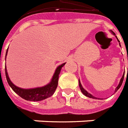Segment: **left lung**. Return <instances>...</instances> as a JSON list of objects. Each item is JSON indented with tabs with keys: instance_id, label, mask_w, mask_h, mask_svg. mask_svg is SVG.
<instances>
[{
	"instance_id": "1",
	"label": "left lung",
	"mask_w": 128,
	"mask_h": 128,
	"mask_svg": "<svg viewBox=\"0 0 128 128\" xmlns=\"http://www.w3.org/2000/svg\"><path fill=\"white\" fill-rule=\"evenodd\" d=\"M110 32H111V33H112V34H113V35H114L115 36H116V39H117V40H118V42H119V45H120V41H119V40L118 39V38H117V37H116V34H115L114 33V32H113L112 31H110ZM124 75H125V74H124V75H123V76H122V78H120V82H119V83H118V85L117 87H116V89H115L114 93H115V92H116L117 91L118 89L120 88V86H121V85H122V83H123V81H124ZM78 83H79V88H80V90H81V92H82V93H83V94L85 95L86 96H88V97H89V98H94V99H97L98 98L95 97L94 96L92 95L91 94H90V93H89L88 92L86 91V90L83 88V86H82V85H81V83H80V80H79V79H78ZM98 99H99V98H98Z\"/></svg>"
}]
</instances>
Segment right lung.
Returning a JSON list of instances; mask_svg holds the SVG:
<instances>
[{
    "instance_id": "1",
    "label": "right lung",
    "mask_w": 128,
    "mask_h": 128,
    "mask_svg": "<svg viewBox=\"0 0 128 128\" xmlns=\"http://www.w3.org/2000/svg\"><path fill=\"white\" fill-rule=\"evenodd\" d=\"M8 52V49L7 50L5 56H7ZM66 62H64L57 67L56 70L54 72V75L52 78L51 81L48 84L42 86V87H38V88L31 89H23L15 86L11 81L10 78L8 76V70H7L6 67H5V76H6L8 84L10 85L11 88L12 89L14 92H15L18 96H20V97L22 98L25 100H30V101H39V100L46 99L54 94V92L56 91V89L58 86V77H59L60 70L62 67L66 65Z\"/></svg>"
}]
</instances>
